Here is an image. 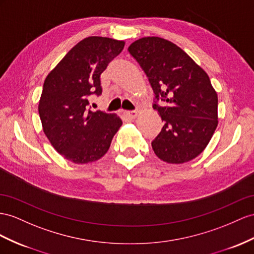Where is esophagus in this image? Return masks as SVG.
Returning <instances> with one entry per match:
<instances>
[{"label": "esophagus", "instance_id": "34e87169", "mask_svg": "<svg viewBox=\"0 0 254 254\" xmlns=\"http://www.w3.org/2000/svg\"><path fill=\"white\" fill-rule=\"evenodd\" d=\"M137 112H136V110H127V112H126V115L127 116V117H129V118H132V119H134V118H136V116H137Z\"/></svg>", "mask_w": 254, "mask_h": 254}]
</instances>
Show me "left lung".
Returning <instances> with one entry per match:
<instances>
[{
  "label": "left lung",
  "instance_id": "8db88e82",
  "mask_svg": "<svg viewBox=\"0 0 254 254\" xmlns=\"http://www.w3.org/2000/svg\"><path fill=\"white\" fill-rule=\"evenodd\" d=\"M128 51L147 75L154 93L152 107L164 122L151 142L154 153L172 164L196 158L218 126V96L206 71L161 37L140 38Z\"/></svg>",
  "mask_w": 254,
  "mask_h": 254
}]
</instances>
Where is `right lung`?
Returning a JSON list of instances; mask_svg holds the SVG:
<instances>
[{"instance_id":"right-lung-1","label":"right lung","mask_w":254,"mask_h":254,"mask_svg":"<svg viewBox=\"0 0 254 254\" xmlns=\"http://www.w3.org/2000/svg\"><path fill=\"white\" fill-rule=\"evenodd\" d=\"M125 42L90 36L71 48L45 79L38 113L56 150L77 164L101 159L122 125L116 114L92 112L102 94L101 75ZM94 104H92V106Z\"/></svg>"}]
</instances>
